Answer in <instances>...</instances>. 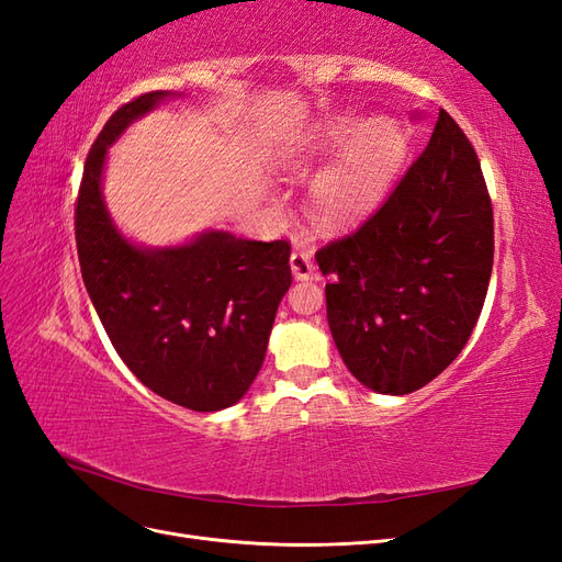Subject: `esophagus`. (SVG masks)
Returning a JSON list of instances; mask_svg holds the SVG:
<instances>
[{
    "label": "esophagus",
    "instance_id": "34e87169",
    "mask_svg": "<svg viewBox=\"0 0 562 562\" xmlns=\"http://www.w3.org/2000/svg\"><path fill=\"white\" fill-rule=\"evenodd\" d=\"M291 269H293V277L297 281L318 279V269L312 262V255L304 252V250H293L291 252Z\"/></svg>",
    "mask_w": 562,
    "mask_h": 562
}]
</instances>
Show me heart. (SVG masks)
<instances>
[{"label": "heart", "instance_id": "obj_1", "mask_svg": "<svg viewBox=\"0 0 562 562\" xmlns=\"http://www.w3.org/2000/svg\"><path fill=\"white\" fill-rule=\"evenodd\" d=\"M339 154L310 192V215L318 227L339 229L375 209L407 157V131L394 116L342 112L321 119L285 147L281 168L310 178Z\"/></svg>", "mask_w": 562, "mask_h": 562}]
</instances>
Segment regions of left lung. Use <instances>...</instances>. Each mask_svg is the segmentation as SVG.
<instances>
[{
	"mask_svg": "<svg viewBox=\"0 0 562 562\" xmlns=\"http://www.w3.org/2000/svg\"><path fill=\"white\" fill-rule=\"evenodd\" d=\"M492 255L481 161L440 110L429 145L380 211L316 252L328 326L351 375L391 396L438 378L481 316Z\"/></svg>",
	"mask_w": 562,
	"mask_h": 562,
	"instance_id": "left-lung-1",
	"label": "left lung"
}]
</instances>
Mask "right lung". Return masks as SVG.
Here are the masks:
<instances>
[{
  "instance_id": "add662e5",
  "label": "right lung",
  "mask_w": 562,
  "mask_h": 562,
  "mask_svg": "<svg viewBox=\"0 0 562 562\" xmlns=\"http://www.w3.org/2000/svg\"><path fill=\"white\" fill-rule=\"evenodd\" d=\"M176 95L135 98L100 131L79 187L77 252L93 307L133 375L166 401L215 413L239 403L258 378L293 281L291 244L209 229L180 246L147 248L116 229L103 199L108 147Z\"/></svg>"
}]
</instances>
